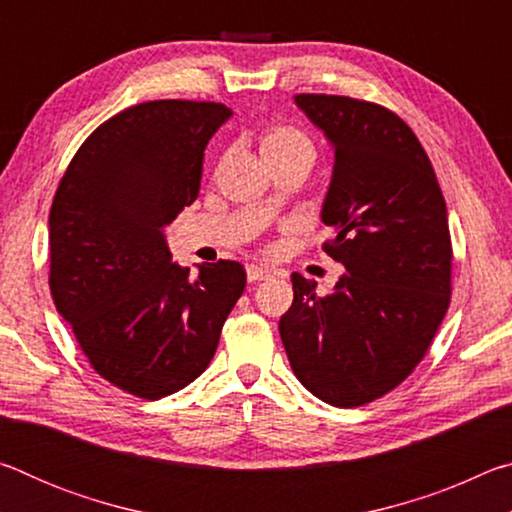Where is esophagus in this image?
I'll use <instances>...</instances> for the list:
<instances>
[{
  "label": "esophagus",
  "instance_id": "34e87169",
  "mask_svg": "<svg viewBox=\"0 0 512 512\" xmlns=\"http://www.w3.org/2000/svg\"><path fill=\"white\" fill-rule=\"evenodd\" d=\"M246 275H248V282H262V280H268V277H271V271H268V268H264V266L250 264V266H246Z\"/></svg>",
  "mask_w": 512,
  "mask_h": 512
}]
</instances>
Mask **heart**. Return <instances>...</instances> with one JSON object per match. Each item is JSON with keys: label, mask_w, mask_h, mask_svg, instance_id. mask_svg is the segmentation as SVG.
<instances>
[{"label": "heart", "mask_w": 512, "mask_h": 512, "mask_svg": "<svg viewBox=\"0 0 512 512\" xmlns=\"http://www.w3.org/2000/svg\"><path fill=\"white\" fill-rule=\"evenodd\" d=\"M259 151H262L266 164L282 158H293V155H307V158L314 160V144L300 128L291 124L268 126L262 140H259Z\"/></svg>", "instance_id": "1"}]
</instances>
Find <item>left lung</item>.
I'll list each match as a JSON object with an SVG mask.
<instances>
[{
	"label": "left lung",
	"mask_w": 512,
	"mask_h": 512,
	"mask_svg": "<svg viewBox=\"0 0 512 512\" xmlns=\"http://www.w3.org/2000/svg\"><path fill=\"white\" fill-rule=\"evenodd\" d=\"M334 144L323 221L325 253L345 266L336 289L291 275L293 305L280 336L300 384L341 409L375 402L411 375L452 300L447 205L409 124L379 103L298 94Z\"/></svg>",
	"instance_id": "obj_1"
}]
</instances>
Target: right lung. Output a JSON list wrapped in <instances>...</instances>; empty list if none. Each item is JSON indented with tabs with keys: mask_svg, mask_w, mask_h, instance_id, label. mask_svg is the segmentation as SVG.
Wrapping results in <instances>:
<instances>
[{
	"mask_svg": "<svg viewBox=\"0 0 512 512\" xmlns=\"http://www.w3.org/2000/svg\"><path fill=\"white\" fill-rule=\"evenodd\" d=\"M225 103L162 99L117 112L60 178L49 212V289L88 357L119 391L160 400L210 366L246 289L239 262H171L164 228L192 205Z\"/></svg>",
	"mask_w": 512,
	"mask_h": 512,
	"instance_id": "obj_1",
	"label": "right lung"
}]
</instances>
